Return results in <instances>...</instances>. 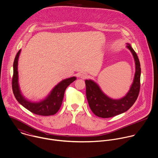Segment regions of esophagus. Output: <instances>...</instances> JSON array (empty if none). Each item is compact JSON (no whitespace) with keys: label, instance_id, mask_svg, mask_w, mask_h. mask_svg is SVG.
<instances>
[{"label":"esophagus","instance_id":"1","mask_svg":"<svg viewBox=\"0 0 158 158\" xmlns=\"http://www.w3.org/2000/svg\"><path fill=\"white\" fill-rule=\"evenodd\" d=\"M87 77V74L86 73H81L80 74V77H81V79H85Z\"/></svg>","mask_w":158,"mask_h":158}]
</instances>
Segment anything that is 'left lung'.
<instances>
[{
	"label": "left lung",
	"mask_w": 158,
	"mask_h": 158,
	"mask_svg": "<svg viewBox=\"0 0 158 158\" xmlns=\"http://www.w3.org/2000/svg\"><path fill=\"white\" fill-rule=\"evenodd\" d=\"M130 49L135 63V74L128 93L119 99H113L105 94L99 85L92 80H85L86 97L92 112L101 118L113 117L127 112L136 100L140 89L141 68L138 57L129 43Z\"/></svg>",
	"instance_id": "1"
}]
</instances>
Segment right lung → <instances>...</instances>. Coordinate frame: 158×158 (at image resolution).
Returning a JSON list of instances; mask_svg holds the SVG:
<instances>
[{
  "label": "right lung",
  "instance_id": "right-lung-1",
  "mask_svg": "<svg viewBox=\"0 0 158 158\" xmlns=\"http://www.w3.org/2000/svg\"><path fill=\"white\" fill-rule=\"evenodd\" d=\"M20 51L21 49L17 52L13 65L14 74L12 77V90L17 100L23 107L35 114L42 116L55 115L58 112L61 106L65 90L70 84L76 79V77H72L61 81L52 89L45 98L40 102H32L25 98L22 95L19 87L18 61Z\"/></svg>",
  "mask_w": 158,
  "mask_h": 158
}]
</instances>
